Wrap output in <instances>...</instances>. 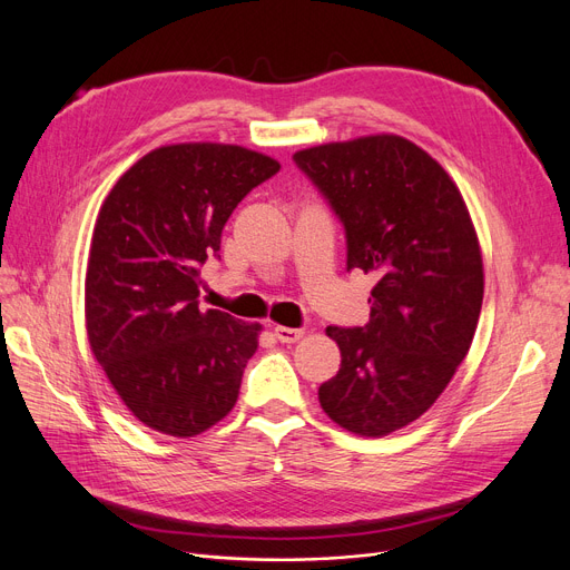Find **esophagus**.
Listing matches in <instances>:
<instances>
[{"mask_svg": "<svg viewBox=\"0 0 570 570\" xmlns=\"http://www.w3.org/2000/svg\"><path fill=\"white\" fill-rule=\"evenodd\" d=\"M305 331L303 327H284V325H277L275 327V337L282 342V344H293L297 340H303Z\"/></svg>", "mask_w": 570, "mask_h": 570, "instance_id": "esophagus-1", "label": "esophagus"}]
</instances>
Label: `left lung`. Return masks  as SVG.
Returning a JSON list of instances; mask_svg holds the SVG:
<instances>
[{
    "mask_svg": "<svg viewBox=\"0 0 570 570\" xmlns=\"http://www.w3.org/2000/svg\"><path fill=\"white\" fill-rule=\"evenodd\" d=\"M346 230V269L376 279L370 323L327 325L342 353L318 402L340 428L385 436L421 417L469 353L483 256L466 203L423 147L376 134L293 155Z\"/></svg>",
    "mask_w": 570,
    "mask_h": 570,
    "instance_id": "left-lung-1",
    "label": "left lung"
}]
</instances>
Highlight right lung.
Instances as JSON below:
<instances>
[{
  "instance_id": "1",
  "label": "right lung",
  "mask_w": 570,
  "mask_h": 570,
  "mask_svg": "<svg viewBox=\"0 0 570 570\" xmlns=\"http://www.w3.org/2000/svg\"><path fill=\"white\" fill-rule=\"evenodd\" d=\"M279 161L224 142L153 149L117 179L95 224L85 277L92 353L149 430L196 436L235 406L258 323L203 309L200 267L219 258L237 203Z\"/></svg>"
}]
</instances>
